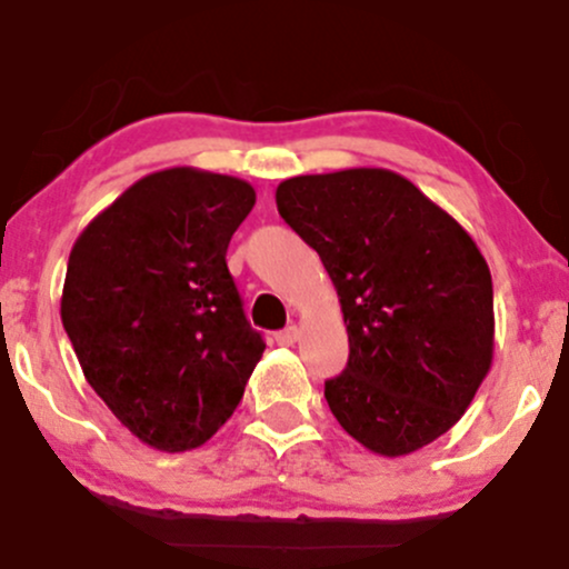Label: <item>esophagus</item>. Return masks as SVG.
<instances>
[{
  "mask_svg": "<svg viewBox=\"0 0 569 569\" xmlns=\"http://www.w3.org/2000/svg\"><path fill=\"white\" fill-rule=\"evenodd\" d=\"M297 339H299L297 326H286L283 331H278V335H276V342L283 345V348H291V345L297 342Z\"/></svg>",
  "mask_w": 569,
  "mask_h": 569,
  "instance_id": "1",
  "label": "esophagus"
}]
</instances>
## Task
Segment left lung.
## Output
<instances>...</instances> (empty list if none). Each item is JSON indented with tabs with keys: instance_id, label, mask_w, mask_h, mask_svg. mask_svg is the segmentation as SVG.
Listing matches in <instances>:
<instances>
[{
	"instance_id": "1",
	"label": "left lung",
	"mask_w": 569,
	"mask_h": 569,
	"mask_svg": "<svg viewBox=\"0 0 569 569\" xmlns=\"http://www.w3.org/2000/svg\"><path fill=\"white\" fill-rule=\"evenodd\" d=\"M280 217L335 283L350 358L326 382L331 415L382 457L447 433L492 367V276L476 240L388 168L293 176Z\"/></svg>"
}]
</instances>
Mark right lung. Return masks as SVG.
<instances>
[{"instance_id":"right-lung-1","label":"right lung","mask_w":569,"mask_h":569,"mask_svg":"<svg viewBox=\"0 0 569 569\" xmlns=\"http://www.w3.org/2000/svg\"><path fill=\"white\" fill-rule=\"evenodd\" d=\"M253 202L243 179L166 168L103 208L69 253L61 321L84 380L160 452L211 439L264 352L224 259Z\"/></svg>"}]
</instances>
